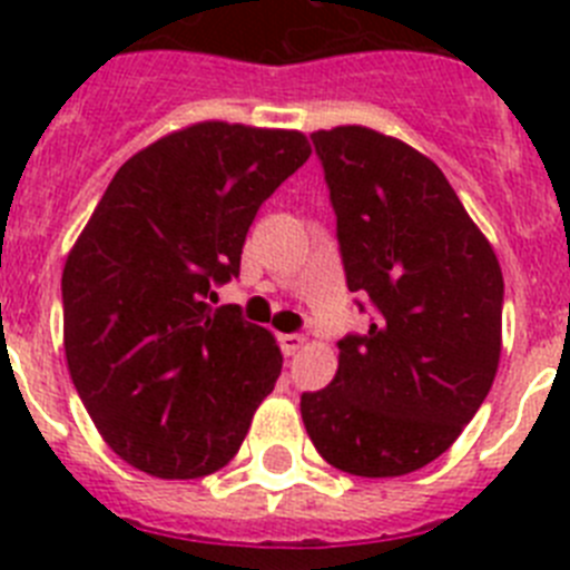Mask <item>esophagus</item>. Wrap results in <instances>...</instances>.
I'll use <instances>...</instances> for the list:
<instances>
[{
	"instance_id": "obj_1",
	"label": "esophagus",
	"mask_w": 570,
	"mask_h": 570,
	"mask_svg": "<svg viewBox=\"0 0 570 570\" xmlns=\"http://www.w3.org/2000/svg\"><path fill=\"white\" fill-rule=\"evenodd\" d=\"M305 345H308V340H305L302 334H282L279 336V347H282V354H285V356L299 354Z\"/></svg>"
}]
</instances>
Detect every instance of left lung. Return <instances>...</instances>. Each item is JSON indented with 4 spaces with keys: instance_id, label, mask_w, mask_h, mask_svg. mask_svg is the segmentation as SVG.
<instances>
[{
    "instance_id": "obj_1",
    "label": "left lung",
    "mask_w": 570,
    "mask_h": 570,
    "mask_svg": "<svg viewBox=\"0 0 570 570\" xmlns=\"http://www.w3.org/2000/svg\"><path fill=\"white\" fill-rule=\"evenodd\" d=\"M336 210L347 288L374 302L365 336L336 342L328 387L299 411L322 460L402 476L454 445L500 367L502 268L445 174L362 125L311 134Z\"/></svg>"
}]
</instances>
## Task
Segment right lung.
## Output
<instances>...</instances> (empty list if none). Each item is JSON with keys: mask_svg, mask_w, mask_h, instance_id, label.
<instances>
[{"mask_svg": "<svg viewBox=\"0 0 570 570\" xmlns=\"http://www.w3.org/2000/svg\"><path fill=\"white\" fill-rule=\"evenodd\" d=\"M311 156L299 130L196 122L116 170L62 271L65 360L116 456L159 480L228 465L282 351L214 282L259 205Z\"/></svg>", "mask_w": 570, "mask_h": 570, "instance_id": "obj_1", "label": "right lung"}]
</instances>
